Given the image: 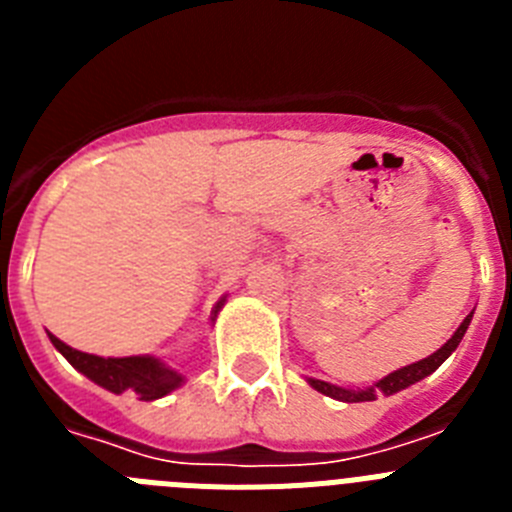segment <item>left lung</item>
<instances>
[{
    "label": "left lung",
    "instance_id": "1",
    "mask_svg": "<svg viewBox=\"0 0 512 512\" xmlns=\"http://www.w3.org/2000/svg\"><path fill=\"white\" fill-rule=\"evenodd\" d=\"M472 315H474V310L469 312L467 318L461 320V325L456 328L454 336L443 343L436 354H431L428 359L415 361V364L402 366V369H397V372L387 374V377H382L379 382H374L372 387H364V390H346V387H336V384L323 382V379H307V382H310V387H315L318 392H323L325 397H333V400H341V402H372V400H377L379 395H387V397L395 395V392L405 390V387H410V384L420 382V379H425L428 374L436 372L438 366H441L443 361L454 354L456 346H459L461 338H464V333H467L469 323H472Z\"/></svg>",
    "mask_w": 512,
    "mask_h": 512
}]
</instances>
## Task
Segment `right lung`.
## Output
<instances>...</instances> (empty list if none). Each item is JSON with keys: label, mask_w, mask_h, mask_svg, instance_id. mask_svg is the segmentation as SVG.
<instances>
[{"label": "right lung", "mask_w": 512, "mask_h": 512, "mask_svg": "<svg viewBox=\"0 0 512 512\" xmlns=\"http://www.w3.org/2000/svg\"><path fill=\"white\" fill-rule=\"evenodd\" d=\"M225 297L215 305L212 310V320H215L217 310L223 307ZM53 346L66 356L74 369H79L84 377L92 379L94 384L104 387V390L122 395V392H133L138 395V400H158V397L169 395L176 387H182L184 377L174 369L164 364V361L153 359V356H125V359H102V356L84 354V351H76V348L66 346L63 341H58L53 333H48Z\"/></svg>", "instance_id": "1"}]
</instances>
